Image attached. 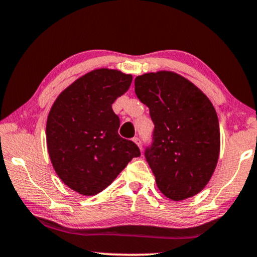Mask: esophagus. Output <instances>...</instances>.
Here are the masks:
<instances>
[{"label": "esophagus", "instance_id": "esophagus-1", "mask_svg": "<svg viewBox=\"0 0 257 257\" xmlns=\"http://www.w3.org/2000/svg\"><path fill=\"white\" fill-rule=\"evenodd\" d=\"M133 141H134V142H135V143L137 144V147H139L140 149L142 150V143H141V140L139 139V137H134Z\"/></svg>", "mask_w": 257, "mask_h": 257}]
</instances>
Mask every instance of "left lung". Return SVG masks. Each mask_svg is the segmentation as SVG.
<instances>
[{
  "label": "left lung",
  "instance_id": "obj_1",
  "mask_svg": "<svg viewBox=\"0 0 257 257\" xmlns=\"http://www.w3.org/2000/svg\"><path fill=\"white\" fill-rule=\"evenodd\" d=\"M135 93L149 108L155 124L146 158L157 187L175 201L196 196L207 185L219 160L220 128L212 102L171 71L136 77Z\"/></svg>",
  "mask_w": 257,
  "mask_h": 257
}]
</instances>
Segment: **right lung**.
I'll use <instances>...</instances> for the list:
<instances>
[{
	"label": "right lung",
	"instance_id": "right-lung-1",
	"mask_svg": "<svg viewBox=\"0 0 257 257\" xmlns=\"http://www.w3.org/2000/svg\"><path fill=\"white\" fill-rule=\"evenodd\" d=\"M132 81V74L97 68L65 88L50 109V160L61 182L82 196L106 189L141 155L135 143L118 135L120 118L111 108Z\"/></svg>",
	"mask_w": 257,
	"mask_h": 257
}]
</instances>
